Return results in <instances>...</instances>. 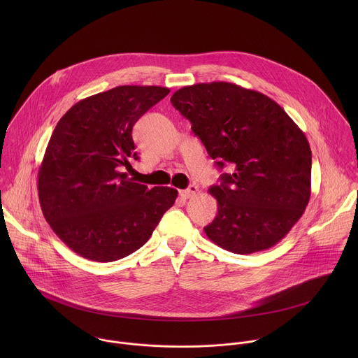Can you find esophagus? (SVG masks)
Listing matches in <instances>:
<instances>
[{
  "mask_svg": "<svg viewBox=\"0 0 358 358\" xmlns=\"http://www.w3.org/2000/svg\"><path fill=\"white\" fill-rule=\"evenodd\" d=\"M197 193H199V187L194 186V185H192V186H189V189L180 190V192H179V196H180L182 199H192V197L196 196Z\"/></svg>",
  "mask_w": 358,
  "mask_h": 358,
  "instance_id": "obj_1",
  "label": "esophagus"
}]
</instances>
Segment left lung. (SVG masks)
<instances>
[{
  "mask_svg": "<svg viewBox=\"0 0 358 358\" xmlns=\"http://www.w3.org/2000/svg\"><path fill=\"white\" fill-rule=\"evenodd\" d=\"M171 103L216 165L234 169L208 190L217 215L204 227L206 237L240 255L274 247L310 200L311 150L303 131L278 103L231 83L183 87Z\"/></svg>",
  "mask_w": 358,
  "mask_h": 358,
  "instance_id": "obj_1",
  "label": "left lung"
}]
</instances>
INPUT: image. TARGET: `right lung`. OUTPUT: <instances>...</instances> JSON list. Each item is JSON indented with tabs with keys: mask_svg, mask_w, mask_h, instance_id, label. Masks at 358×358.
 Segmentation results:
<instances>
[{
	"mask_svg": "<svg viewBox=\"0 0 358 358\" xmlns=\"http://www.w3.org/2000/svg\"><path fill=\"white\" fill-rule=\"evenodd\" d=\"M169 94L121 85L71 106L59 120L38 169V199L55 234L77 255L114 262L152 237L178 190L134 182L121 166L138 159L132 128Z\"/></svg>",
	"mask_w": 358,
	"mask_h": 358,
	"instance_id": "add662e5",
	"label": "right lung"
}]
</instances>
